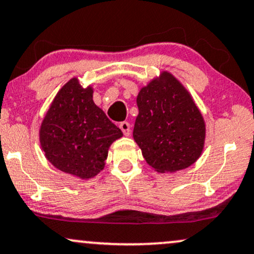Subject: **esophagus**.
Wrapping results in <instances>:
<instances>
[{
    "mask_svg": "<svg viewBox=\"0 0 254 254\" xmlns=\"http://www.w3.org/2000/svg\"><path fill=\"white\" fill-rule=\"evenodd\" d=\"M119 127H120V129L122 130V133H124L125 135H129V134H130V125L128 124V122H126V121L121 122V124L119 125Z\"/></svg>",
    "mask_w": 254,
    "mask_h": 254,
    "instance_id": "obj_1",
    "label": "esophagus"
}]
</instances>
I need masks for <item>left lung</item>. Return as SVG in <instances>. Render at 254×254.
<instances>
[{
	"instance_id": "1",
	"label": "left lung",
	"mask_w": 254,
	"mask_h": 254,
	"mask_svg": "<svg viewBox=\"0 0 254 254\" xmlns=\"http://www.w3.org/2000/svg\"><path fill=\"white\" fill-rule=\"evenodd\" d=\"M133 136L147 164L175 172L194 164L203 148L205 122L192 96L173 75L164 71L136 98Z\"/></svg>"
}]
</instances>
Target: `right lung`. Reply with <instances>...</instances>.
<instances>
[{
	"instance_id": "obj_1",
	"label": "right lung",
	"mask_w": 254,
	"mask_h": 254,
	"mask_svg": "<svg viewBox=\"0 0 254 254\" xmlns=\"http://www.w3.org/2000/svg\"><path fill=\"white\" fill-rule=\"evenodd\" d=\"M122 132L93 101V88L76 77L59 90L40 129L46 158L58 170L81 179L103 170L113 141Z\"/></svg>"
}]
</instances>
